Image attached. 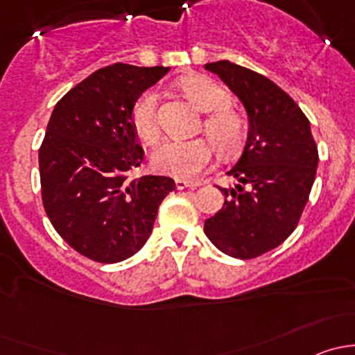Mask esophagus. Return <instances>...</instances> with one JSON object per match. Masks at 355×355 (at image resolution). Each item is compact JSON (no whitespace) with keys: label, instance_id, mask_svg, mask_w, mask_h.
<instances>
[{"label":"esophagus","instance_id":"1","mask_svg":"<svg viewBox=\"0 0 355 355\" xmlns=\"http://www.w3.org/2000/svg\"><path fill=\"white\" fill-rule=\"evenodd\" d=\"M199 185H202L200 184V182H189V180H182V178H178V180H175V187L178 189V191H182V189H187V187H191V189H196V187H199Z\"/></svg>","mask_w":355,"mask_h":355}]
</instances>
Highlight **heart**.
Listing matches in <instances>:
<instances>
[{
  "label": "heart",
  "instance_id": "obj_1",
  "mask_svg": "<svg viewBox=\"0 0 355 355\" xmlns=\"http://www.w3.org/2000/svg\"><path fill=\"white\" fill-rule=\"evenodd\" d=\"M180 91L200 111H207L204 130L216 142L223 155L232 156L242 148L245 139V118L230 106V94L204 75H189L180 82ZM132 127L146 144H156L161 135L157 120V96L144 91L132 106ZM209 137L191 141H166L153 153V170L175 178H192L200 173L216 155Z\"/></svg>",
  "mask_w": 355,
  "mask_h": 355
}]
</instances>
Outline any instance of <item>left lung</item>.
<instances>
[{"mask_svg":"<svg viewBox=\"0 0 355 355\" xmlns=\"http://www.w3.org/2000/svg\"><path fill=\"white\" fill-rule=\"evenodd\" d=\"M237 94L249 116V135L221 189L225 204L204 223V234L237 259H254L288 239L300 220L318 168V146L309 120L275 82L257 71L221 62L207 63Z\"/></svg>","mask_w":355,"mask_h":355,"instance_id":"1","label":"left lung"}]
</instances>
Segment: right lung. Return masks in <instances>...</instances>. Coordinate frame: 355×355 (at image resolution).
<instances>
[{
  "mask_svg": "<svg viewBox=\"0 0 355 355\" xmlns=\"http://www.w3.org/2000/svg\"><path fill=\"white\" fill-rule=\"evenodd\" d=\"M168 70L125 63L99 68L70 89L49 118L39 149L44 211L60 237L96 263L134 256L175 189L168 177L128 178L144 161L132 106Z\"/></svg>",
  "mask_w": 355,
  "mask_h": 355,
  "instance_id": "1",
  "label": "right lung"
}]
</instances>
